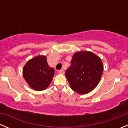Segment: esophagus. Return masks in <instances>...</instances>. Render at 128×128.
<instances>
[{"mask_svg":"<svg viewBox=\"0 0 128 128\" xmlns=\"http://www.w3.org/2000/svg\"><path fill=\"white\" fill-rule=\"evenodd\" d=\"M59 74H65V71H64V70H60L59 71Z\"/></svg>","mask_w":128,"mask_h":128,"instance_id":"34e87169","label":"esophagus"}]
</instances>
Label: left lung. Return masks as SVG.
<instances>
[{
    "label": "left lung",
    "instance_id": "obj_1",
    "mask_svg": "<svg viewBox=\"0 0 128 128\" xmlns=\"http://www.w3.org/2000/svg\"><path fill=\"white\" fill-rule=\"evenodd\" d=\"M102 72L103 64L99 56L90 51H79L72 56L65 76L72 90L86 94L97 86Z\"/></svg>",
    "mask_w": 128,
    "mask_h": 128
}]
</instances>
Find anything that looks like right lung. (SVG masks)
<instances>
[{"instance_id":"obj_1","label":"right lung","mask_w":128,"mask_h":128,"mask_svg":"<svg viewBox=\"0 0 128 128\" xmlns=\"http://www.w3.org/2000/svg\"><path fill=\"white\" fill-rule=\"evenodd\" d=\"M54 75V68L48 66L47 58L43 55L29 60L23 68L24 80L36 91L46 90L50 84Z\"/></svg>"}]
</instances>
